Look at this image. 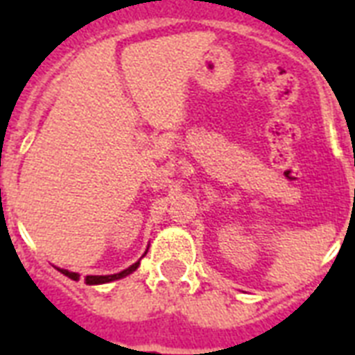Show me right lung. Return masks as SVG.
Wrapping results in <instances>:
<instances>
[{
	"instance_id": "1",
	"label": "right lung",
	"mask_w": 355,
	"mask_h": 355,
	"mask_svg": "<svg viewBox=\"0 0 355 355\" xmlns=\"http://www.w3.org/2000/svg\"><path fill=\"white\" fill-rule=\"evenodd\" d=\"M139 261H136L134 265H130L128 269L121 270V272H118V275H107V276H86L85 282L86 284H90V286H96V284H107V282H112V280H119V278H123V276L130 275L132 270L138 269ZM60 272H62L64 276H68V278H71V280H79V275L77 272H69V270L66 269H58Z\"/></svg>"
}]
</instances>
